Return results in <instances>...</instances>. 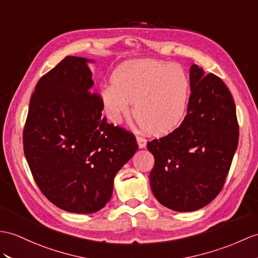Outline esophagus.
Here are the masks:
<instances>
[{
	"instance_id": "obj_1",
	"label": "esophagus",
	"mask_w": 258,
	"mask_h": 258,
	"mask_svg": "<svg viewBox=\"0 0 258 258\" xmlns=\"http://www.w3.org/2000/svg\"><path fill=\"white\" fill-rule=\"evenodd\" d=\"M137 142H138V146H139L140 149L146 148V146H147V140L144 139V138L141 137V136H138L137 137Z\"/></svg>"
}]
</instances>
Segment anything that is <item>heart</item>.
<instances>
[{
  "label": "heart",
  "mask_w": 258,
  "mask_h": 258,
  "mask_svg": "<svg viewBox=\"0 0 258 258\" xmlns=\"http://www.w3.org/2000/svg\"><path fill=\"white\" fill-rule=\"evenodd\" d=\"M190 81L177 64L158 60H138L123 63L112 74V83L102 90L108 118L120 122L133 114L148 134L163 136L176 129L187 115Z\"/></svg>",
  "instance_id": "heart-1"
}]
</instances>
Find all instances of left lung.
<instances>
[{"label": "left lung", "instance_id": "1", "mask_svg": "<svg viewBox=\"0 0 258 258\" xmlns=\"http://www.w3.org/2000/svg\"><path fill=\"white\" fill-rule=\"evenodd\" d=\"M190 98L178 128L148 142L154 156L151 189L175 211H195L221 191L238 143L233 97L217 75L190 67Z\"/></svg>", "mask_w": 258, "mask_h": 258}]
</instances>
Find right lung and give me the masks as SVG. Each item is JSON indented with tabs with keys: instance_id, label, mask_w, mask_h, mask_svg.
<instances>
[{
	"instance_id": "add662e5",
	"label": "right lung",
	"mask_w": 258,
	"mask_h": 258,
	"mask_svg": "<svg viewBox=\"0 0 258 258\" xmlns=\"http://www.w3.org/2000/svg\"><path fill=\"white\" fill-rule=\"evenodd\" d=\"M87 62L66 56L37 83L23 133L41 192L60 209L93 213L109 202L117 172L138 150L134 134L102 117Z\"/></svg>"
}]
</instances>
